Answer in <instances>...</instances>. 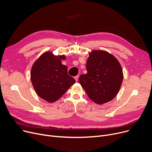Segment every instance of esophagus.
<instances>
[{"label":"esophagus","mask_w":152,"mask_h":152,"mask_svg":"<svg viewBox=\"0 0 152 152\" xmlns=\"http://www.w3.org/2000/svg\"><path fill=\"white\" fill-rule=\"evenodd\" d=\"M79 75H77L76 76H75V80H76V81H78V79H79Z\"/></svg>","instance_id":"34e87169"}]
</instances>
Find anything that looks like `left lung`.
<instances>
[{
  "instance_id": "obj_1",
  "label": "left lung",
  "mask_w": 152,
  "mask_h": 152,
  "mask_svg": "<svg viewBox=\"0 0 152 152\" xmlns=\"http://www.w3.org/2000/svg\"><path fill=\"white\" fill-rule=\"evenodd\" d=\"M86 69L87 73L79 76V82L87 96L99 105L112 100L123 80L118 60L107 52L94 50L89 53Z\"/></svg>"
}]
</instances>
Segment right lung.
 <instances>
[{
	"instance_id": "1",
	"label": "right lung",
	"mask_w": 152,
	"mask_h": 152,
	"mask_svg": "<svg viewBox=\"0 0 152 152\" xmlns=\"http://www.w3.org/2000/svg\"><path fill=\"white\" fill-rule=\"evenodd\" d=\"M63 55H54L51 52L44 53L34 62L31 71V80L39 96L53 103L58 100L76 83L68 74L66 66L61 64Z\"/></svg>"
}]
</instances>
